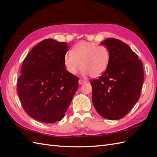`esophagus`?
<instances>
[{"instance_id": "esophagus-1", "label": "esophagus", "mask_w": 157, "mask_h": 157, "mask_svg": "<svg viewBox=\"0 0 157 157\" xmlns=\"http://www.w3.org/2000/svg\"><path fill=\"white\" fill-rule=\"evenodd\" d=\"M86 80H82V79H80V80H78V83H79V84H84V83H86Z\"/></svg>"}]
</instances>
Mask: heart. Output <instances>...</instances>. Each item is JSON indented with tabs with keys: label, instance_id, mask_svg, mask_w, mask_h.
<instances>
[{
	"label": "heart",
	"instance_id": "obj_1",
	"mask_svg": "<svg viewBox=\"0 0 157 157\" xmlns=\"http://www.w3.org/2000/svg\"><path fill=\"white\" fill-rule=\"evenodd\" d=\"M110 61V52L105 46L96 42L81 41L75 44L71 53L64 56L63 63L67 72L75 75L80 67L82 75L91 77L101 76L108 67Z\"/></svg>",
	"mask_w": 157,
	"mask_h": 157
}]
</instances>
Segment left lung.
I'll return each instance as SVG.
<instances>
[{
	"label": "left lung",
	"instance_id": "8db88e82",
	"mask_svg": "<svg viewBox=\"0 0 157 157\" xmlns=\"http://www.w3.org/2000/svg\"><path fill=\"white\" fill-rule=\"evenodd\" d=\"M110 52V61L100 77L92 80V101L97 112L109 120L125 117L140 97L144 67L137 54L122 41L101 42Z\"/></svg>",
	"mask_w": 157,
	"mask_h": 157
}]
</instances>
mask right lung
<instances>
[{"label":"right lung","instance_id":"1","mask_svg":"<svg viewBox=\"0 0 157 157\" xmlns=\"http://www.w3.org/2000/svg\"><path fill=\"white\" fill-rule=\"evenodd\" d=\"M66 42H39L23 61L17 93L25 112L36 121L54 123L64 117L78 87V78L66 70Z\"/></svg>","mask_w":157,"mask_h":157}]
</instances>
